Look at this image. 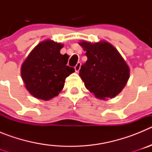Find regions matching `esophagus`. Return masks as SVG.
Returning a JSON list of instances; mask_svg holds the SVG:
<instances>
[{
	"instance_id": "34e87169",
	"label": "esophagus",
	"mask_w": 152,
	"mask_h": 152,
	"mask_svg": "<svg viewBox=\"0 0 152 152\" xmlns=\"http://www.w3.org/2000/svg\"><path fill=\"white\" fill-rule=\"evenodd\" d=\"M80 66H81V63L80 62H77V64L75 65V70L76 72H78L80 69Z\"/></svg>"
}]
</instances>
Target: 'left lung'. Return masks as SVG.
I'll return each instance as SVG.
<instances>
[{"instance_id": "8db88e82", "label": "left lung", "mask_w": 152, "mask_h": 152, "mask_svg": "<svg viewBox=\"0 0 152 152\" xmlns=\"http://www.w3.org/2000/svg\"><path fill=\"white\" fill-rule=\"evenodd\" d=\"M88 60L80 66V75L85 88L96 98L105 100L123 91L129 78V68L117 49L108 42H78Z\"/></svg>"}]
</instances>
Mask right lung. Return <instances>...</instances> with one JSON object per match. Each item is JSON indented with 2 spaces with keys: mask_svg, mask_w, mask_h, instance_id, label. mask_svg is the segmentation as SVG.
<instances>
[{
  "mask_svg": "<svg viewBox=\"0 0 152 152\" xmlns=\"http://www.w3.org/2000/svg\"><path fill=\"white\" fill-rule=\"evenodd\" d=\"M64 45L46 39L35 47L21 66V77L26 90L34 97L49 100L63 89L64 80L75 72L67 65L69 56L61 55Z\"/></svg>",
  "mask_w": 152,
  "mask_h": 152,
  "instance_id": "right-lung-1",
  "label": "right lung"
}]
</instances>
